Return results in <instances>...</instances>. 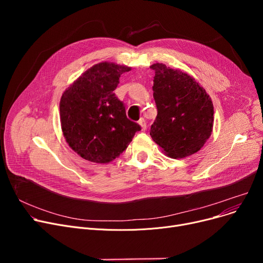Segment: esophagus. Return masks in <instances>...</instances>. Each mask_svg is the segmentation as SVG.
I'll use <instances>...</instances> for the list:
<instances>
[{
	"mask_svg": "<svg viewBox=\"0 0 263 263\" xmlns=\"http://www.w3.org/2000/svg\"><path fill=\"white\" fill-rule=\"evenodd\" d=\"M139 124L141 126V128H142V130H143V131H145V130H146V128H147V123H146V121H145V119H144V118H141V119L139 120Z\"/></svg>",
	"mask_w": 263,
	"mask_h": 263,
	"instance_id": "obj_1",
	"label": "esophagus"
}]
</instances>
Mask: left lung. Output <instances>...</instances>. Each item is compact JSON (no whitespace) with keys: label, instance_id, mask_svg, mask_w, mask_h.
I'll use <instances>...</instances> for the list:
<instances>
[{"label":"left lung","instance_id":"1","mask_svg":"<svg viewBox=\"0 0 263 263\" xmlns=\"http://www.w3.org/2000/svg\"><path fill=\"white\" fill-rule=\"evenodd\" d=\"M154 98L158 115L150 135L165 156L183 159L196 154L209 140L213 129V103L190 74L156 63Z\"/></svg>","mask_w":263,"mask_h":263}]
</instances>
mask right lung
Segmentation results:
<instances>
[{"instance_id":"obj_1","label":"right lung","mask_w":263,"mask_h":263,"mask_svg":"<svg viewBox=\"0 0 263 263\" xmlns=\"http://www.w3.org/2000/svg\"><path fill=\"white\" fill-rule=\"evenodd\" d=\"M131 67L115 63L96 64L62 95L61 126L74 153L93 163L118 158L141 127L127 118L126 108L114 93L119 78Z\"/></svg>"}]
</instances>
